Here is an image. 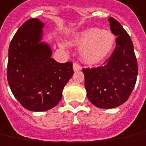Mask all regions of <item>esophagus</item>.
<instances>
[{"label":"esophagus","mask_w":146,"mask_h":146,"mask_svg":"<svg viewBox=\"0 0 146 146\" xmlns=\"http://www.w3.org/2000/svg\"><path fill=\"white\" fill-rule=\"evenodd\" d=\"M82 69V66H80L79 63H77V62H74L73 63V70L75 71H80Z\"/></svg>","instance_id":"34e87169"}]
</instances>
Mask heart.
<instances>
[{
	"label": "heart",
	"instance_id": "heart-1",
	"mask_svg": "<svg viewBox=\"0 0 146 146\" xmlns=\"http://www.w3.org/2000/svg\"><path fill=\"white\" fill-rule=\"evenodd\" d=\"M71 43L82 46L80 54L84 61L96 63L103 60L112 50L115 36L109 30L89 28L75 34ZM60 46H62V44Z\"/></svg>",
	"mask_w": 146,
	"mask_h": 146
}]
</instances>
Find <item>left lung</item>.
<instances>
[{
    "label": "left lung",
    "mask_w": 146,
    "mask_h": 146,
    "mask_svg": "<svg viewBox=\"0 0 146 146\" xmlns=\"http://www.w3.org/2000/svg\"><path fill=\"white\" fill-rule=\"evenodd\" d=\"M116 47L103 65L83 68L87 96L100 108H113L129 99L134 88L138 72L133 44L119 21L109 17Z\"/></svg>",
    "instance_id": "8db88e82"
}]
</instances>
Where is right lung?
Returning <instances> with one entry per match:
<instances>
[{"label": "right lung", "mask_w": 146, "mask_h": 146, "mask_svg": "<svg viewBox=\"0 0 146 146\" xmlns=\"http://www.w3.org/2000/svg\"><path fill=\"white\" fill-rule=\"evenodd\" d=\"M44 24L37 18L25 21L9 48L7 80L15 98L33 112L46 111L61 100L64 86L74 74L72 62L59 63L51 49L39 42Z\"/></svg>", "instance_id": "obj_1"}]
</instances>
